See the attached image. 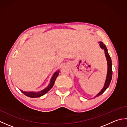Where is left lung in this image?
I'll return each instance as SVG.
<instances>
[{
  "label": "left lung",
  "mask_w": 127,
  "mask_h": 127,
  "mask_svg": "<svg viewBox=\"0 0 127 127\" xmlns=\"http://www.w3.org/2000/svg\"><path fill=\"white\" fill-rule=\"evenodd\" d=\"M99 45L100 47L102 49L104 50L105 51V56H106V60L107 62V76H106V79L105 80V82L104 86V87L102 88V90L100 92L94 96V98H95V97H98L99 95H101V94L103 93L105 90L109 87V86L110 84V82H111V81L112 79V62H111V59L110 56H109L108 52H107V49L106 47V46L102 42L100 41L99 42Z\"/></svg>",
  "instance_id": "obj_1"
}]
</instances>
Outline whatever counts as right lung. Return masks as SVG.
I'll return each mask as SVG.
<instances>
[{
  "instance_id": "obj_1",
  "label": "right lung",
  "mask_w": 127,
  "mask_h": 127,
  "mask_svg": "<svg viewBox=\"0 0 127 127\" xmlns=\"http://www.w3.org/2000/svg\"><path fill=\"white\" fill-rule=\"evenodd\" d=\"M59 71H57L55 74H53V76L52 77L50 81V83L46 88H45L44 90H43L40 92H25L22 90H20L21 92L23 93L25 95L27 96L30 98H38L41 96L44 95L45 94L47 93L51 88L53 87L54 83H55L57 77L59 75Z\"/></svg>"
}]
</instances>
